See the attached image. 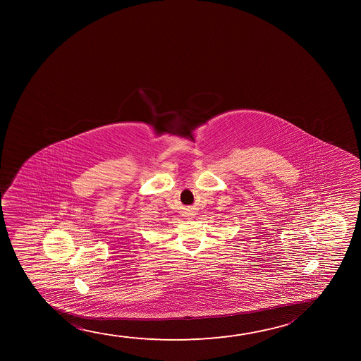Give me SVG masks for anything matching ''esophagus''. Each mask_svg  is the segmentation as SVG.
<instances>
[{
    "mask_svg": "<svg viewBox=\"0 0 361 361\" xmlns=\"http://www.w3.org/2000/svg\"><path fill=\"white\" fill-rule=\"evenodd\" d=\"M186 216H188V218H191V216H193L192 213H191V211H188V213H185Z\"/></svg>",
    "mask_w": 361,
    "mask_h": 361,
    "instance_id": "obj_1",
    "label": "esophagus"
}]
</instances>
